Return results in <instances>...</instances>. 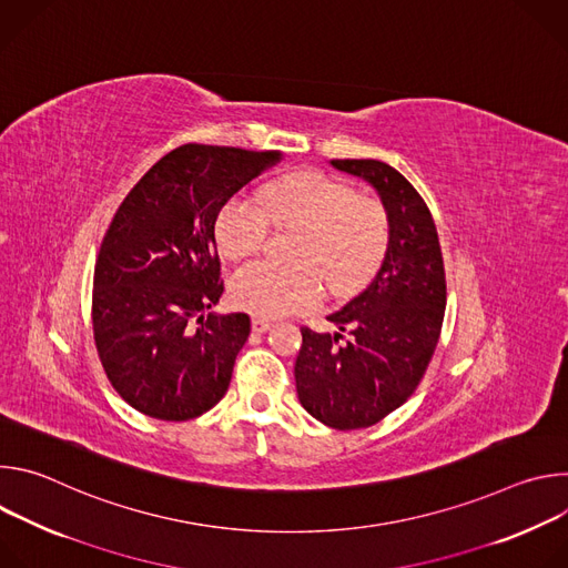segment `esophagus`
I'll use <instances>...</instances> for the list:
<instances>
[{"label": "esophagus", "mask_w": 568, "mask_h": 568, "mask_svg": "<svg viewBox=\"0 0 568 568\" xmlns=\"http://www.w3.org/2000/svg\"><path fill=\"white\" fill-rule=\"evenodd\" d=\"M252 328H254V333H267L272 328V321L263 318V316H254L252 318Z\"/></svg>", "instance_id": "esophagus-1"}]
</instances>
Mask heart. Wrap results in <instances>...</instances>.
<instances>
[{"mask_svg":"<svg viewBox=\"0 0 568 568\" xmlns=\"http://www.w3.org/2000/svg\"><path fill=\"white\" fill-rule=\"evenodd\" d=\"M261 201L233 195L224 202L215 220L220 252L226 258L256 254L272 222L296 229L294 263L254 261L235 270L231 301L240 310L263 318L310 310L323 296V281L335 294H351L382 265L390 240L388 211L346 182L305 171L267 186Z\"/></svg>","mask_w":568,"mask_h":568,"instance_id":"b5f03b06","label":"heart"}]
</instances>
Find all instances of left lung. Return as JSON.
I'll return each mask as SVG.
<instances>
[{
    "instance_id": "left-lung-1",
    "label": "left lung",
    "mask_w": 568,
    "mask_h": 568,
    "mask_svg": "<svg viewBox=\"0 0 568 568\" xmlns=\"http://www.w3.org/2000/svg\"><path fill=\"white\" fill-rule=\"evenodd\" d=\"M368 182L390 217L384 261L328 321L337 333L301 328L294 364L303 409L339 432L377 425L418 388L436 351L447 285L438 231L420 193L377 159H333Z\"/></svg>"
}]
</instances>
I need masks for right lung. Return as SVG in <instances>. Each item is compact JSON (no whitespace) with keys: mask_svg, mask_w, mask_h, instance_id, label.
<instances>
[{"mask_svg":"<svg viewBox=\"0 0 568 568\" xmlns=\"http://www.w3.org/2000/svg\"><path fill=\"white\" fill-rule=\"evenodd\" d=\"M278 150L186 143L125 195L94 270V342L108 379L143 416L182 423L224 397L252 321L222 296L215 220Z\"/></svg>","mask_w":568,"mask_h":568,"instance_id":"1","label":"right lung"}]
</instances>
